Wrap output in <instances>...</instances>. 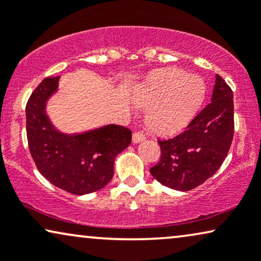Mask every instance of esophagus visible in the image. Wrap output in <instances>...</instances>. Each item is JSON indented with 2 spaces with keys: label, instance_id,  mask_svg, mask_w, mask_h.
<instances>
[{
  "label": "esophagus",
  "instance_id": "34e87169",
  "mask_svg": "<svg viewBox=\"0 0 261 261\" xmlns=\"http://www.w3.org/2000/svg\"><path fill=\"white\" fill-rule=\"evenodd\" d=\"M132 140H133L134 144H139L145 140V135L139 133V132H135V133H133V137H132Z\"/></svg>",
  "mask_w": 261,
  "mask_h": 261
}]
</instances>
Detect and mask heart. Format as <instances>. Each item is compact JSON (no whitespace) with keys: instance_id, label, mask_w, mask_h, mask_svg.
Listing matches in <instances>:
<instances>
[{"instance_id":"heart-1","label":"heart","mask_w":261,"mask_h":261,"mask_svg":"<svg viewBox=\"0 0 261 261\" xmlns=\"http://www.w3.org/2000/svg\"><path fill=\"white\" fill-rule=\"evenodd\" d=\"M206 87L199 76L182 69L169 68L155 73L138 94L139 107L150 109L147 124L160 135H172L187 127L200 109Z\"/></svg>"}]
</instances>
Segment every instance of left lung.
<instances>
[{"label":"left lung","mask_w":261,"mask_h":261,"mask_svg":"<svg viewBox=\"0 0 261 261\" xmlns=\"http://www.w3.org/2000/svg\"><path fill=\"white\" fill-rule=\"evenodd\" d=\"M234 137L232 91L216 74L211 103L175 138L158 140L161 160L150 169L152 176L175 191L198 187L218 170Z\"/></svg>","instance_id":"8db88e82"}]
</instances>
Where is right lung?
<instances>
[{
	"label": "right lung",
	"instance_id": "obj_1",
	"mask_svg": "<svg viewBox=\"0 0 261 261\" xmlns=\"http://www.w3.org/2000/svg\"><path fill=\"white\" fill-rule=\"evenodd\" d=\"M60 76L46 77L26 106V133L40 174L54 186L75 195L99 191L114 176L115 158L129 146L132 132L117 124L67 134L54 126L46 103L59 89Z\"/></svg>",
	"mask_w": 261,
	"mask_h": 261
}]
</instances>
